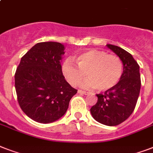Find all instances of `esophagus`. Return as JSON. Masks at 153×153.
<instances>
[{
    "label": "esophagus",
    "instance_id": "34e87169",
    "mask_svg": "<svg viewBox=\"0 0 153 153\" xmlns=\"http://www.w3.org/2000/svg\"><path fill=\"white\" fill-rule=\"evenodd\" d=\"M78 92H79V94H89V92H87V91H82V90H79L78 91Z\"/></svg>",
    "mask_w": 153,
    "mask_h": 153
}]
</instances>
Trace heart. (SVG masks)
Masks as SVG:
<instances>
[{
  "mask_svg": "<svg viewBox=\"0 0 153 153\" xmlns=\"http://www.w3.org/2000/svg\"><path fill=\"white\" fill-rule=\"evenodd\" d=\"M76 64L71 59L62 63L63 76L71 86L82 83L86 88H95L98 91L111 90L118 84L124 71L123 62L118 56L109 55L99 50H90L81 53L76 57Z\"/></svg>",
  "mask_w": 153,
  "mask_h": 153,
  "instance_id": "obj_1",
  "label": "heart"
}]
</instances>
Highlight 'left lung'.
I'll list each match as a JSON object with an SVG mask.
<instances>
[{
  "label": "left lung",
  "instance_id": "left-lung-1",
  "mask_svg": "<svg viewBox=\"0 0 153 153\" xmlns=\"http://www.w3.org/2000/svg\"><path fill=\"white\" fill-rule=\"evenodd\" d=\"M106 46L123 62V74L115 87L96 94L98 102L91 107V113L98 122L115 126L126 121L135 109L141 85L140 67L126 50L112 44Z\"/></svg>",
  "mask_w": 153,
  "mask_h": 153
}]
</instances>
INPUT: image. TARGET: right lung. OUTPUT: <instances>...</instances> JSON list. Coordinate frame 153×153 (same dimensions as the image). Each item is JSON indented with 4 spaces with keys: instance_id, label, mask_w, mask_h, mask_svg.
<instances>
[{
    "instance_id": "1",
    "label": "right lung",
    "mask_w": 153,
    "mask_h": 153,
    "mask_svg": "<svg viewBox=\"0 0 153 153\" xmlns=\"http://www.w3.org/2000/svg\"><path fill=\"white\" fill-rule=\"evenodd\" d=\"M64 46L57 42L38 43L20 59L15 73L18 103L27 117L51 123L67 112L76 89L65 80L60 61Z\"/></svg>"
}]
</instances>
